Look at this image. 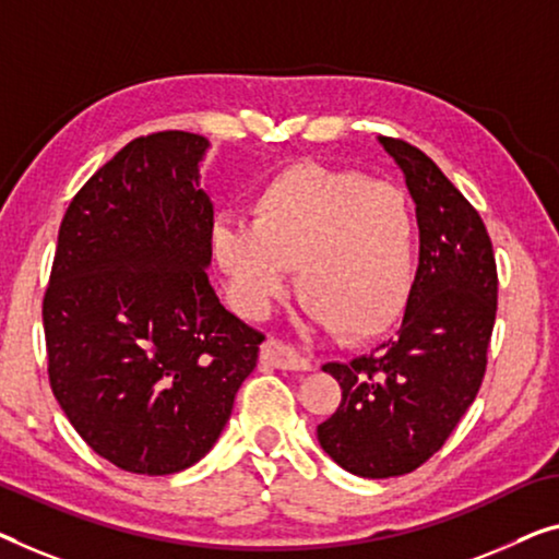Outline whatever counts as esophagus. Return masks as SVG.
I'll return each instance as SVG.
<instances>
[{"label":"esophagus","mask_w":559,"mask_h":559,"mask_svg":"<svg viewBox=\"0 0 559 559\" xmlns=\"http://www.w3.org/2000/svg\"><path fill=\"white\" fill-rule=\"evenodd\" d=\"M261 361L269 366H276L283 371H308L311 369V361L304 359L301 354H296L288 344H283L278 338H269L261 346Z\"/></svg>","instance_id":"1"}]
</instances>
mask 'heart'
<instances>
[{
    "label": "heart",
    "mask_w": 559,
    "mask_h": 559,
    "mask_svg": "<svg viewBox=\"0 0 559 559\" xmlns=\"http://www.w3.org/2000/svg\"><path fill=\"white\" fill-rule=\"evenodd\" d=\"M414 238L402 190L294 163L258 188L251 223H215L211 246L240 311L261 316L298 269V296L313 321L344 341H366L394 326L409 301Z\"/></svg>",
    "instance_id": "1"
}]
</instances>
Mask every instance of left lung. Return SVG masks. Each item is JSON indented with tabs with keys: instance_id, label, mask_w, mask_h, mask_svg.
<instances>
[{
	"instance_id": "obj_1",
	"label": "left lung",
	"mask_w": 559,
	"mask_h": 559,
	"mask_svg": "<svg viewBox=\"0 0 559 559\" xmlns=\"http://www.w3.org/2000/svg\"><path fill=\"white\" fill-rule=\"evenodd\" d=\"M379 143L416 203L419 269L396 336L323 366L341 404L319 424L323 452L366 479L409 474L439 452L485 379L497 316V263L479 213L419 147Z\"/></svg>"
}]
</instances>
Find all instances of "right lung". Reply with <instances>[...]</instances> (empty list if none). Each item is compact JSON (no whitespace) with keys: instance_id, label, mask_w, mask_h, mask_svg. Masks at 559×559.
<instances>
[{"instance_id":"right-lung-1","label":"right lung","mask_w":559,"mask_h":559,"mask_svg":"<svg viewBox=\"0 0 559 559\" xmlns=\"http://www.w3.org/2000/svg\"><path fill=\"white\" fill-rule=\"evenodd\" d=\"M207 140L182 130L124 145L67 207L41 301L49 386L74 431L132 474L211 452L265 338L207 281Z\"/></svg>"}]
</instances>
